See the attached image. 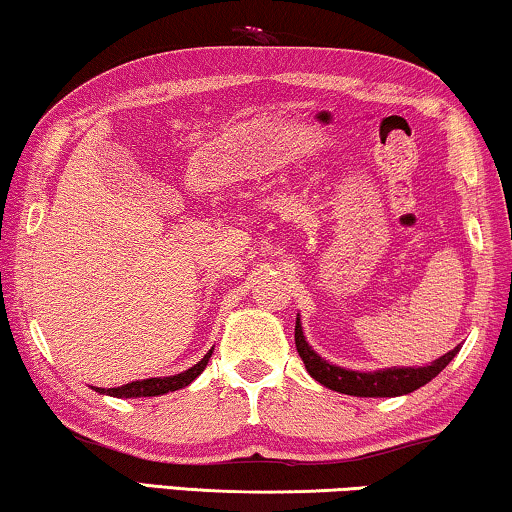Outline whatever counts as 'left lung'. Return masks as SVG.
<instances>
[{"mask_svg": "<svg viewBox=\"0 0 512 512\" xmlns=\"http://www.w3.org/2000/svg\"><path fill=\"white\" fill-rule=\"evenodd\" d=\"M296 349L303 359L307 373L324 387L340 391L347 396H366V398H384V396H403L410 394L419 387H424L426 382H431L447 363H450L461 347H454L452 352L440 356L431 363V366L422 368H384L373 370V373H361V370H347L340 366H333L321 359L314 349L307 345L303 326H300V317L296 319Z\"/></svg>", "mask_w": 512, "mask_h": 512, "instance_id": "1", "label": "left lung"}]
</instances>
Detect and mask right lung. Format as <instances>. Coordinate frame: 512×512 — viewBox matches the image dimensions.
Masks as SVG:
<instances>
[{"instance_id": "right-lung-1", "label": "right lung", "mask_w": 512, "mask_h": 512, "mask_svg": "<svg viewBox=\"0 0 512 512\" xmlns=\"http://www.w3.org/2000/svg\"><path fill=\"white\" fill-rule=\"evenodd\" d=\"M209 356H212V349H209V352L202 356V359L195 363L193 368H188V370H184V373H179V375L149 377V380H137V382L123 384V387H114V389H100V387H97L95 391H100V394H107V396H116V398L163 396V394H167V391H177V389L188 387V384H191L195 377H198L202 370L207 368Z\"/></svg>"}]
</instances>
